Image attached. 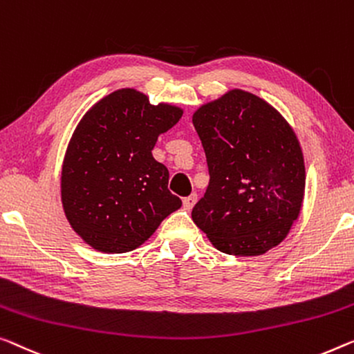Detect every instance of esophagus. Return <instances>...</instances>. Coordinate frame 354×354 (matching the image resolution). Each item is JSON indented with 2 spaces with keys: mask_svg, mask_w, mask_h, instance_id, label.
<instances>
[{
  "mask_svg": "<svg viewBox=\"0 0 354 354\" xmlns=\"http://www.w3.org/2000/svg\"><path fill=\"white\" fill-rule=\"evenodd\" d=\"M195 202H197V194H191V195H187V197H184L183 198L184 209H192Z\"/></svg>",
  "mask_w": 354,
  "mask_h": 354,
  "instance_id": "esophagus-1",
  "label": "esophagus"
}]
</instances>
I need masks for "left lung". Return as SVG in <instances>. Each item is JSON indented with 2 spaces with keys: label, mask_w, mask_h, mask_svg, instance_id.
Instances as JSON below:
<instances>
[{
  "label": "left lung",
  "mask_w": 354,
  "mask_h": 354,
  "mask_svg": "<svg viewBox=\"0 0 354 354\" xmlns=\"http://www.w3.org/2000/svg\"><path fill=\"white\" fill-rule=\"evenodd\" d=\"M192 122L209 173L194 223L225 254L259 256L281 243L305 189L304 156L291 127L243 91L205 104Z\"/></svg>",
  "instance_id": "1"
}]
</instances>
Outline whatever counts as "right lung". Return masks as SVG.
<instances>
[{
	"mask_svg": "<svg viewBox=\"0 0 354 354\" xmlns=\"http://www.w3.org/2000/svg\"><path fill=\"white\" fill-rule=\"evenodd\" d=\"M181 114L120 88L79 122L63 162L62 203L71 227L95 250H135L183 205L168 191L167 167L152 157L157 136Z\"/></svg>",
	"mask_w": 354,
	"mask_h": 354,
	"instance_id": "obj_1",
	"label": "right lung"
}]
</instances>
